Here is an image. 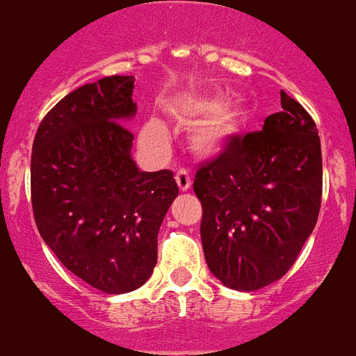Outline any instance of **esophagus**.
Wrapping results in <instances>:
<instances>
[{"label": "esophagus", "instance_id": "obj_1", "mask_svg": "<svg viewBox=\"0 0 356 356\" xmlns=\"http://www.w3.org/2000/svg\"><path fill=\"white\" fill-rule=\"evenodd\" d=\"M176 184L180 187L181 191H187L189 187H191V175H189V170L187 169H178L176 170Z\"/></svg>", "mask_w": 356, "mask_h": 356}]
</instances>
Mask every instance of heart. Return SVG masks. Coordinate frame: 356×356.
<instances>
[{
	"instance_id": "heart-1",
	"label": "heart",
	"mask_w": 356,
	"mask_h": 356,
	"mask_svg": "<svg viewBox=\"0 0 356 356\" xmlns=\"http://www.w3.org/2000/svg\"><path fill=\"white\" fill-rule=\"evenodd\" d=\"M222 95H213L209 99L193 102L189 106L191 115H213L206 121H202L193 130L191 143L195 150L202 154H215L220 152L227 145V141L238 132L244 121V110L241 106H224ZM145 138L152 141H161L165 138L163 127L156 121H150L143 130Z\"/></svg>"
}]
</instances>
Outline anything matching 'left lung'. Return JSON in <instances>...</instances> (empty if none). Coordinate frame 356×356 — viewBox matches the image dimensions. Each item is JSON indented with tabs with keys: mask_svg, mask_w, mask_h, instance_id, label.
<instances>
[{
	"mask_svg": "<svg viewBox=\"0 0 356 356\" xmlns=\"http://www.w3.org/2000/svg\"><path fill=\"white\" fill-rule=\"evenodd\" d=\"M281 112L263 130L233 136L198 165L200 237L213 275L235 291H257L289 272L316 226L322 145L314 119L281 92Z\"/></svg>",
	"mask_w": 356,
	"mask_h": 356,
	"instance_id": "obj_1",
	"label": "left lung"
}]
</instances>
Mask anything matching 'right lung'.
Listing matches in <instances>:
<instances>
[{"label":"right lung","instance_id":"right-lung-1","mask_svg":"<svg viewBox=\"0 0 356 356\" xmlns=\"http://www.w3.org/2000/svg\"><path fill=\"white\" fill-rule=\"evenodd\" d=\"M132 76L84 84L42 119L31 154L38 232L65 268L106 294L136 291L158 261V232L178 186L172 170L130 158Z\"/></svg>","mask_w":356,"mask_h":356}]
</instances>
